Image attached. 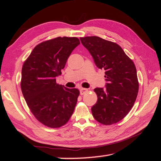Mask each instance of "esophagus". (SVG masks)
Instances as JSON below:
<instances>
[{
	"instance_id": "esophagus-1",
	"label": "esophagus",
	"mask_w": 161,
	"mask_h": 161,
	"mask_svg": "<svg viewBox=\"0 0 161 161\" xmlns=\"http://www.w3.org/2000/svg\"><path fill=\"white\" fill-rule=\"evenodd\" d=\"M88 89L87 88H81L80 89V94L81 95H84L85 93H86L87 92H88Z\"/></svg>"
}]
</instances>
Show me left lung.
<instances>
[{
	"mask_svg": "<svg viewBox=\"0 0 161 161\" xmlns=\"http://www.w3.org/2000/svg\"><path fill=\"white\" fill-rule=\"evenodd\" d=\"M80 41L100 69H104L106 88H96L97 101L91 108L97 122L111 125L120 121L133 107L138 93L137 72L133 61L117 43L98 36Z\"/></svg>",
	"mask_w": 161,
	"mask_h": 161,
	"instance_id": "8db88e82",
	"label": "left lung"
}]
</instances>
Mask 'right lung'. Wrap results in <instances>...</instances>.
Returning a JSON list of instances; mask_svg holds the SVG:
<instances>
[{
  "label": "right lung",
  "mask_w": 161,
  "mask_h": 161,
  "mask_svg": "<svg viewBox=\"0 0 161 161\" xmlns=\"http://www.w3.org/2000/svg\"><path fill=\"white\" fill-rule=\"evenodd\" d=\"M80 42L57 37L37 45L24 62L20 87L35 117L51 128L64 125L73 115L80 91L56 83L68 58Z\"/></svg>",
  "instance_id": "1"
}]
</instances>
